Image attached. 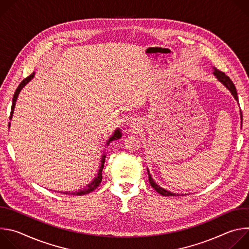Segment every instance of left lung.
<instances>
[{
  "label": "left lung",
  "instance_id": "left-lung-1",
  "mask_svg": "<svg viewBox=\"0 0 249 249\" xmlns=\"http://www.w3.org/2000/svg\"><path fill=\"white\" fill-rule=\"evenodd\" d=\"M214 75L217 77V79H218L220 82H222V83L231 90V92L232 93V95L234 96V98H235L236 100H238V96H237V91H236L235 86L233 85V83L231 82V80L230 79V77L227 76L224 72H222V71L218 70L217 68H214ZM240 116H241V120H242V113H241V111H240ZM147 171H148V175H149V182H150V184L153 186V188H154L158 193L161 194L162 196H174V195H176V194L171 193V192H169V191H167V190L161 188L160 186H159V185L153 180L152 176H151V174H150V172H149L148 169H147Z\"/></svg>",
  "mask_w": 249,
  "mask_h": 249
}]
</instances>
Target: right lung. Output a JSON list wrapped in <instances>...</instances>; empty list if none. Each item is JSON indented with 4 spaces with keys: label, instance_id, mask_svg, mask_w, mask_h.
I'll use <instances>...</instances> for the list:
<instances>
[{
    "label": "right lung",
    "instance_id": "1",
    "mask_svg": "<svg viewBox=\"0 0 249 249\" xmlns=\"http://www.w3.org/2000/svg\"><path fill=\"white\" fill-rule=\"evenodd\" d=\"M33 76H34V73L33 74H31L30 76H28V77H26L19 85H18V89H16V92H15V94H14V97H13V103H12V109H11V114H10V119H12V116H13V113H14V109H15V105H16V101H17V98H18V93H19V91L21 90V89L33 78ZM9 126H10V124H9ZM119 138H121V133H120V131H119V129L118 130H116L115 131V133H114V135L108 140V142H107V145L110 143L111 141H114V140H117V139H119ZM104 160H105V156H103L102 157V160H101V165H100V168H99V170H98V173H97V175H96V177L89 184V185H87V187L85 188V189H82V190H80L79 192H74V193H65V194H68V195H70V194H72V195H79V196H82V195H85V194H89V193H90L91 191H93V190H95L97 187H98V185L101 183V180H102V169H103V166H104Z\"/></svg>",
    "mask_w": 249,
    "mask_h": 249
}]
</instances>
